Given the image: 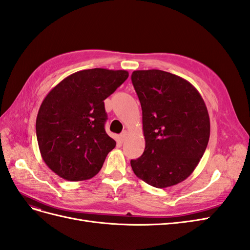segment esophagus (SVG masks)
<instances>
[{
    "instance_id": "34e87169",
    "label": "esophagus",
    "mask_w": 250,
    "mask_h": 250,
    "mask_svg": "<svg viewBox=\"0 0 250 250\" xmlns=\"http://www.w3.org/2000/svg\"><path fill=\"white\" fill-rule=\"evenodd\" d=\"M127 134H128V132L125 130V131H123L122 133H121L120 135H119V138H120V141L121 142H124L125 140H126V138H127Z\"/></svg>"
}]
</instances>
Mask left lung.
<instances>
[{"label":"left lung","mask_w":250,"mask_h":250,"mask_svg":"<svg viewBox=\"0 0 250 250\" xmlns=\"http://www.w3.org/2000/svg\"><path fill=\"white\" fill-rule=\"evenodd\" d=\"M133 87L142 106L145 150L131 168L155 188L175 186L191 175L207 149L209 117L190 82L161 70L134 71Z\"/></svg>","instance_id":"8db88e82"}]
</instances>
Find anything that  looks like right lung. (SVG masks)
Listing matches in <instances>:
<instances>
[{
	"instance_id": "right-lung-1",
	"label": "right lung",
	"mask_w": 250,
	"mask_h": 250,
	"mask_svg": "<svg viewBox=\"0 0 250 250\" xmlns=\"http://www.w3.org/2000/svg\"><path fill=\"white\" fill-rule=\"evenodd\" d=\"M124 70L90 69L74 73L53 87L36 118L43 162L70 181L94 177L116 141L105 131L104 100L128 78Z\"/></svg>"
}]
</instances>
